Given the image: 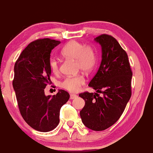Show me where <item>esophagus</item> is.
<instances>
[{
	"instance_id": "34e87169",
	"label": "esophagus",
	"mask_w": 153,
	"mask_h": 153,
	"mask_svg": "<svg viewBox=\"0 0 153 153\" xmlns=\"http://www.w3.org/2000/svg\"><path fill=\"white\" fill-rule=\"evenodd\" d=\"M77 97H78V95H76V94H71V96H70V99L71 100H73V99H75V98H76Z\"/></svg>"
}]
</instances>
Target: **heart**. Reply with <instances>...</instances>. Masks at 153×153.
Here are the masks:
<instances>
[{
    "instance_id": "b5f03b06",
    "label": "heart",
    "mask_w": 153,
    "mask_h": 153,
    "mask_svg": "<svg viewBox=\"0 0 153 153\" xmlns=\"http://www.w3.org/2000/svg\"><path fill=\"white\" fill-rule=\"evenodd\" d=\"M65 59L75 60L78 70L90 72L93 70L97 63L95 50L90 44H84L78 41L69 42L61 51ZM49 68L54 74L59 73V62L56 58H51L49 61ZM85 83V79L81 75L68 76L60 82V86L70 92H76Z\"/></svg>"
}]
</instances>
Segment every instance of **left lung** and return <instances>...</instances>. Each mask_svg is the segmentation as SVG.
Listing matches in <instances>:
<instances>
[{
  "mask_svg": "<svg viewBox=\"0 0 153 153\" xmlns=\"http://www.w3.org/2000/svg\"><path fill=\"white\" fill-rule=\"evenodd\" d=\"M95 41L102 46V61L88 85L97 93L79 94L85 102L80 114L86 127L100 131L114 124L122 115L131 97L133 73L126 52L114 37L103 34Z\"/></svg>",
  "mask_w": 153,
  "mask_h": 153,
  "instance_id": "1",
  "label": "left lung"
}]
</instances>
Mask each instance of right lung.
Masks as SVG:
<instances>
[{"mask_svg": "<svg viewBox=\"0 0 153 153\" xmlns=\"http://www.w3.org/2000/svg\"><path fill=\"white\" fill-rule=\"evenodd\" d=\"M60 43L49 38L36 39L23 50L15 64L13 85L20 112L29 126L41 132L59 125L60 110L70 98L63 90L52 96L44 93L46 86L52 83L50 54Z\"/></svg>", "mask_w": 153, "mask_h": 153, "instance_id": "1", "label": "right lung"}]
</instances>
